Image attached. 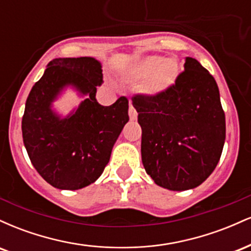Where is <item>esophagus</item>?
I'll use <instances>...</instances> for the list:
<instances>
[{
	"mask_svg": "<svg viewBox=\"0 0 251 251\" xmlns=\"http://www.w3.org/2000/svg\"><path fill=\"white\" fill-rule=\"evenodd\" d=\"M128 116H129V119H131V120H135V119H137V116H138L137 111H135V108L133 107V106H132V103H131V102H129Z\"/></svg>",
	"mask_w": 251,
	"mask_h": 251,
	"instance_id": "obj_1",
	"label": "esophagus"
}]
</instances>
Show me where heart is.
Masks as SVG:
<instances>
[{
  "instance_id": "b5f03b06",
  "label": "heart",
  "mask_w": 251,
  "mask_h": 251,
  "mask_svg": "<svg viewBox=\"0 0 251 251\" xmlns=\"http://www.w3.org/2000/svg\"><path fill=\"white\" fill-rule=\"evenodd\" d=\"M179 75V66L175 57L150 55L134 65L132 77L143 82L144 93L157 97L165 93L175 85Z\"/></svg>"
}]
</instances>
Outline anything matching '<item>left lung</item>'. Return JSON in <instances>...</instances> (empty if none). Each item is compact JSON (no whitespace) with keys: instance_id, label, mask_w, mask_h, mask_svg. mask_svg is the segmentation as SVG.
I'll list each match as a JSON object with an SVG mask.
<instances>
[{"instance_id":"left-lung-1","label":"left lung","mask_w":251,"mask_h":251,"mask_svg":"<svg viewBox=\"0 0 251 251\" xmlns=\"http://www.w3.org/2000/svg\"><path fill=\"white\" fill-rule=\"evenodd\" d=\"M142 127V160L157 185L184 191L201 185L217 166L226 116L214 76L185 57L175 85L157 97L135 96Z\"/></svg>"}]
</instances>
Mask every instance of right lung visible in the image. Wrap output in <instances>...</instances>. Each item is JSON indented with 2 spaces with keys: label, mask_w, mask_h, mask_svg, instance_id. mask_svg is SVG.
<instances>
[{
  "label": "right lung",
  "mask_w": 251,
  "mask_h": 251,
  "mask_svg": "<svg viewBox=\"0 0 251 251\" xmlns=\"http://www.w3.org/2000/svg\"><path fill=\"white\" fill-rule=\"evenodd\" d=\"M101 82V63L94 57H59L48 63L27 98L22 118L25 148L39 175L54 188L79 190L94 183L128 122L127 98L120 97L111 106L97 101V86ZM70 85L85 99L61 117L52 102Z\"/></svg>",
  "instance_id": "right-lung-1"
}]
</instances>
